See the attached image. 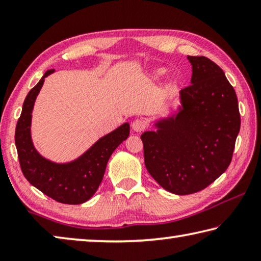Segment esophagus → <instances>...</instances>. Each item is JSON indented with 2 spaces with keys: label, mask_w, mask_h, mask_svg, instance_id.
I'll use <instances>...</instances> for the list:
<instances>
[{
  "label": "esophagus",
  "mask_w": 261,
  "mask_h": 261,
  "mask_svg": "<svg viewBox=\"0 0 261 261\" xmlns=\"http://www.w3.org/2000/svg\"><path fill=\"white\" fill-rule=\"evenodd\" d=\"M131 127L135 132H141L145 130V127H146V123H145L143 120H136L132 122Z\"/></svg>",
  "instance_id": "obj_1"
}]
</instances>
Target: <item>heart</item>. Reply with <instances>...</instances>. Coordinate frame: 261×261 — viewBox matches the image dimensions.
<instances>
[{
    "label": "heart",
    "instance_id": "heart-1",
    "mask_svg": "<svg viewBox=\"0 0 261 261\" xmlns=\"http://www.w3.org/2000/svg\"><path fill=\"white\" fill-rule=\"evenodd\" d=\"M168 72V69L165 67H160V68H156L152 70L151 72V77L152 79H160L162 77H165Z\"/></svg>",
    "mask_w": 261,
    "mask_h": 261
}]
</instances>
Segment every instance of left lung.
<instances>
[{
	"mask_svg": "<svg viewBox=\"0 0 261 261\" xmlns=\"http://www.w3.org/2000/svg\"><path fill=\"white\" fill-rule=\"evenodd\" d=\"M191 85L179 103L141 135L149 175L171 193L191 194L208 187L230 165L241 116L235 90L223 70L204 56H188Z\"/></svg>",
	"mask_w": 261,
	"mask_h": 261,
	"instance_id": "8db88e82",
	"label": "left lung"
}]
</instances>
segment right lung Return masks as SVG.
Masks as SVG:
<instances>
[{
  "instance_id": "right-lung-1",
  "label": "right lung",
  "mask_w": 261,
  "mask_h": 261,
  "mask_svg": "<svg viewBox=\"0 0 261 261\" xmlns=\"http://www.w3.org/2000/svg\"><path fill=\"white\" fill-rule=\"evenodd\" d=\"M54 71V69L46 71L26 95L17 122L15 143L21 171L34 188L62 204L78 205L91 199L96 192L110 155L130 135V124L123 123L71 161L55 162L41 155L35 148L31 135L32 112L45 78Z\"/></svg>"
}]
</instances>
